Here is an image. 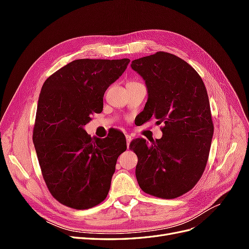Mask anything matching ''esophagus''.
Returning <instances> with one entry per match:
<instances>
[{"mask_svg":"<svg viewBox=\"0 0 249 249\" xmlns=\"http://www.w3.org/2000/svg\"><path fill=\"white\" fill-rule=\"evenodd\" d=\"M125 139H126V146L129 147V145H130V142L132 141V137L130 136V135H125Z\"/></svg>","mask_w":249,"mask_h":249,"instance_id":"obj_1","label":"esophagus"}]
</instances>
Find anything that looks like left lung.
Returning <instances> with one entry per match:
<instances>
[{"label": "left lung", "mask_w": 249, "mask_h": 249, "mask_svg": "<svg viewBox=\"0 0 249 249\" xmlns=\"http://www.w3.org/2000/svg\"><path fill=\"white\" fill-rule=\"evenodd\" d=\"M131 67L147 88L143 122L163 124L161 139L131 142L137 182L154 196L178 197L196 185L208 161L214 125L206 86L191 65L169 53L136 59Z\"/></svg>", "instance_id": "8db88e82"}]
</instances>
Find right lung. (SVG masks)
Segmentation results:
<instances>
[{"label":"right lung","mask_w":249,"mask_h":249,"mask_svg":"<svg viewBox=\"0 0 249 249\" xmlns=\"http://www.w3.org/2000/svg\"><path fill=\"white\" fill-rule=\"evenodd\" d=\"M130 59H79L43 83L37 105L33 143L51 194L62 205L85 210L99 205L110 190L124 135L90 137L84 130L93 113L103 111L107 88Z\"/></svg>","instance_id":"add662e5"}]
</instances>
